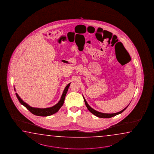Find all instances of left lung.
Listing matches in <instances>:
<instances>
[{"instance_id":"left-lung-1","label":"left lung","mask_w":154,"mask_h":154,"mask_svg":"<svg viewBox=\"0 0 154 154\" xmlns=\"http://www.w3.org/2000/svg\"><path fill=\"white\" fill-rule=\"evenodd\" d=\"M84 100L85 103V104H86V107L88 108V110H89L91 113H92L95 116H96L98 117V118H112V117L115 116H116V115H117L120 114L122 113V112H124V110H125V109L128 107V106H129V105H128V106H127L125 108H124L123 110H122L120 111V112H116V113H113V114H106V113H102V112H97L96 110H95L93 108H92L90 106H89V105L88 104V103H87V102H86V100L85 99L84 97Z\"/></svg>"}]
</instances>
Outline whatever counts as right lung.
<instances>
[{
	"label": "right lung",
	"instance_id": "1",
	"mask_svg": "<svg viewBox=\"0 0 154 154\" xmlns=\"http://www.w3.org/2000/svg\"><path fill=\"white\" fill-rule=\"evenodd\" d=\"M70 84V83L67 85L66 87L64 88L63 92L62 94V95L61 96L60 101L56 105H54V106H53L52 107H50V108H38L32 107V106H30L28 104H27L26 103L23 102L21 100V98L19 97L18 94L17 93H16V97H17L18 100H19V102H20L22 105L24 106L33 114L36 115V116H48L51 115L57 112L59 110V109L62 107V106H63L64 99H65V97H66V93H67L68 88L69 87ZM14 90L15 91V88H14Z\"/></svg>",
	"mask_w": 154,
	"mask_h": 154
}]
</instances>
